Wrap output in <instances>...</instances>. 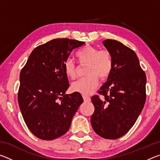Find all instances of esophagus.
Wrapping results in <instances>:
<instances>
[{
    "instance_id": "34e87169",
    "label": "esophagus",
    "mask_w": 160,
    "mask_h": 160,
    "mask_svg": "<svg viewBox=\"0 0 160 160\" xmlns=\"http://www.w3.org/2000/svg\"><path fill=\"white\" fill-rule=\"evenodd\" d=\"M82 97H83V99H84V101H85V102H90L91 99H90V97L86 96V95H83Z\"/></svg>"
}]
</instances>
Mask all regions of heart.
<instances>
[{
	"mask_svg": "<svg viewBox=\"0 0 160 160\" xmlns=\"http://www.w3.org/2000/svg\"><path fill=\"white\" fill-rule=\"evenodd\" d=\"M75 56L81 66L87 64L85 71L87 76L72 82L71 90L83 95H89L96 90L99 77L104 80L110 75L113 66L112 55L107 49L99 50L93 46H86L78 50ZM63 70L70 79L77 78V66L70 59L64 61Z\"/></svg>",
	"mask_w": 160,
	"mask_h": 160,
	"instance_id": "b5f03b06",
	"label": "heart"
}]
</instances>
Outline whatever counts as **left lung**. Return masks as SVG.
<instances>
[{
    "label": "left lung",
    "mask_w": 160,
    "mask_h": 160,
    "mask_svg": "<svg viewBox=\"0 0 160 160\" xmlns=\"http://www.w3.org/2000/svg\"><path fill=\"white\" fill-rule=\"evenodd\" d=\"M112 55L113 70L99 95L92 97L94 112L91 124L97 135L117 139L128 132L142 112L146 100V75L131 48L113 39L103 41Z\"/></svg>",
    "instance_id": "8db88e82"
}]
</instances>
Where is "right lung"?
<instances>
[{"instance_id":"right-lung-1","label":"right lung","mask_w":160,"mask_h":160,"mask_svg":"<svg viewBox=\"0 0 160 160\" xmlns=\"http://www.w3.org/2000/svg\"><path fill=\"white\" fill-rule=\"evenodd\" d=\"M83 44L74 39L51 40L35 48L21 70L19 107L29 131L40 139L66 133L83 102L80 93L65 94L69 82L63 70L72 50Z\"/></svg>"}]
</instances>
